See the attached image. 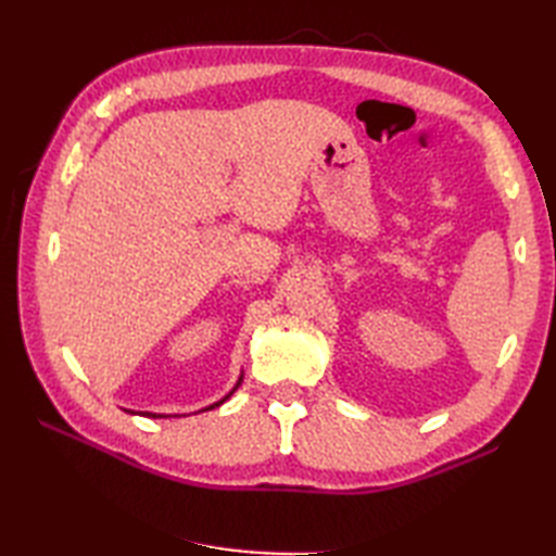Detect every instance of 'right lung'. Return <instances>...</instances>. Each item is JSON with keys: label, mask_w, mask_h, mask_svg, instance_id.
<instances>
[{"label": "right lung", "mask_w": 556, "mask_h": 556, "mask_svg": "<svg viewBox=\"0 0 556 556\" xmlns=\"http://www.w3.org/2000/svg\"><path fill=\"white\" fill-rule=\"evenodd\" d=\"M222 401H224V399H222ZM222 401H217V404H212L210 408H217V406L222 404ZM210 408H205V410H210ZM150 416H152V418H162V416H157V413H148V418H150Z\"/></svg>", "instance_id": "obj_1"}]
</instances>
